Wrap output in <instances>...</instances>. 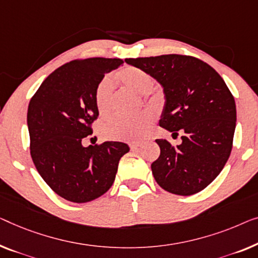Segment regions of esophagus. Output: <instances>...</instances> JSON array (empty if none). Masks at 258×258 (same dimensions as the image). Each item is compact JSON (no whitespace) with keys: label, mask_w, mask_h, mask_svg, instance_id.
Listing matches in <instances>:
<instances>
[{"label":"esophagus","mask_w":258,"mask_h":258,"mask_svg":"<svg viewBox=\"0 0 258 258\" xmlns=\"http://www.w3.org/2000/svg\"><path fill=\"white\" fill-rule=\"evenodd\" d=\"M142 147V143H132L130 144V149H132V150H137L138 148H141Z\"/></svg>","instance_id":"34e87169"}]
</instances>
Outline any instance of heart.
<instances>
[{
    "mask_svg": "<svg viewBox=\"0 0 258 258\" xmlns=\"http://www.w3.org/2000/svg\"><path fill=\"white\" fill-rule=\"evenodd\" d=\"M118 80L125 88L143 94L151 104H158L163 95L154 87V78L145 70L135 66H126L118 72ZM114 93V80L110 76L102 78L95 88V104L100 114H106L109 110ZM154 123V115L151 111H142L135 116H121L110 115L103 118L100 124V133L110 140L135 142L143 138L150 130Z\"/></svg>",
    "mask_w": 258,
    "mask_h": 258,
    "instance_id": "1",
    "label": "heart"
}]
</instances>
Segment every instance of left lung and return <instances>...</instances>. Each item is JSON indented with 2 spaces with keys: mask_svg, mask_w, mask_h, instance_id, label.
<instances>
[{
  "mask_svg": "<svg viewBox=\"0 0 258 258\" xmlns=\"http://www.w3.org/2000/svg\"><path fill=\"white\" fill-rule=\"evenodd\" d=\"M125 61L163 86L166 101L159 125L172 135L182 134L180 145L156 140L160 155L151 170L157 184L178 196L203 191L221 172L233 148L236 106L229 88L212 66L192 55Z\"/></svg>",
  "mask_w": 258,
  "mask_h": 258,
  "instance_id": "8db88e82",
  "label": "left lung"
}]
</instances>
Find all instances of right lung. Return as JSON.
<instances>
[{
	"label": "right lung",
	"instance_id": "right-lung-1",
	"mask_svg": "<svg viewBox=\"0 0 258 258\" xmlns=\"http://www.w3.org/2000/svg\"><path fill=\"white\" fill-rule=\"evenodd\" d=\"M123 64L117 58L76 59L54 70L30 100V154L51 189L72 203H88L106 193L118 162L129 151L122 142L83 147L99 116L95 88L104 74Z\"/></svg>",
	"mask_w": 258,
	"mask_h": 258
}]
</instances>
